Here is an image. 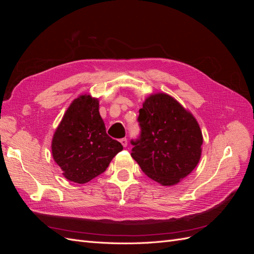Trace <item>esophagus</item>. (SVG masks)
I'll return each mask as SVG.
<instances>
[{
    "mask_svg": "<svg viewBox=\"0 0 254 254\" xmlns=\"http://www.w3.org/2000/svg\"><path fill=\"white\" fill-rule=\"evenodd\" d=\"M120 142L123 146H124V147H126V146H127V139H126V137H123V139L120 140Z\"/></svg>",
    "mask_w": 254,
    "mask_h": 254,
    "instance_id": "1",
    "label": "esophagus"
}]
</instances>
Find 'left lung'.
Listing matches in <instances>:
<instances>
[{
	"label": "left lung",
	"mask_w": 254,
	"mask_h": 254,
	"mask_svg": "<svg viewBox=\"0 0 254 254\" xmlns=\"http://www.w3.org/2000/svg\"><path fill=\"white\" fill-rule=\"evenodd\" d=\"M137 121L140 139L131 157L150 179L172 187L193 172L202 151V132L195 117L166 93L150 94Z\"/></svg>",
	"instance_id": "1"
}]
</instances>
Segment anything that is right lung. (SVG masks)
<instances>
[{"mask_svg": "<svg viewBox=\"0 0 254 254\" xmlns=\"http://www.w3.org/2000/svg\"><path fill=\"white\" fill-rule=\"evenodd\" d=\"M98 109V98L79 95L68 106L54 132L53 159L68 181L89 182L104 173L123 150L122 144L107 134Z\"/></svg>", "mask_w": 254, "mask_h": 254, "instance_id": "1", "label": "right lung"}]
</instances>
